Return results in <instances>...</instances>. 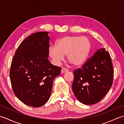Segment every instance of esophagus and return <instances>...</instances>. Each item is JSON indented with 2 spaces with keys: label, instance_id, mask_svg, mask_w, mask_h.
Here are the masks:
<instances>
[{
  "label": "esophagus",
  "instance_id": "34e87169",
  "mask_svg": "<svg viewBox=\"0 0 124 124\" xmlns=\"http://www.w3.org/2000/svg\"><path fill=\"white\" fill-rule=\"evenodd\" d=\"M68 71V69H66V68H62V69L61 70V72L62 73H64L65 72H67Z\"/></svg>",
  "mask_w": 124,
  "mask_h": 124
}]
</instances>
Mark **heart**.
I'll return each mask as SVG.
<instances>
[{"label":"heart","instance_id":"heart-1","mask_svg":"<svg viewBox=\"0 0 124 124\" xmlns=\"http://www.w3.org/2000/svg\"><path fill=\"white\" fill-rule=\"evenodd\" d=\"M92 44L86 37L65 36L58 40L55 46L50 47L49 55L55 63L58 64L64 55L73 66L83 65L90 54Z\"/></svg>","mask_w":124,"mask_h":124}]
</instances>
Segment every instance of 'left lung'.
<instances>
[{"mask_svg":"<svg viewBox=\"0 0 124 124\" xmlns=\"http://www.w3.org/2000/svg\"><path fill=\"white\" fill-rule=\"evenodd\" d=\"M73 73L72 88L77 99L86 105L96 103L105 96L113 83L114 69L110 54L104 48L97 50Z\"/></svg>","mask_w":124,"mask_h":124,"instance_id":"obj_1","label":"left lung"}]
</instances>
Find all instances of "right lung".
Instances as JSON below:
<instances>
[{"mask_svg": "<svg viewBox=\"0 0 124 124\" xmlns=\"http://www.w3.org/2000/svg\"><path fill=\"white\" fill-rule=\"evenodd\" d=\"M48 33L40 31L25 38L16 51L10 65L13 91L21 101L30 107H41L48 101L53 80L61 70L47 59Z\"/></svg>", "mask_w": 124, "mask_h": 124, "instance_id": "obj_1", "label": "right lung"}]
</instances>
